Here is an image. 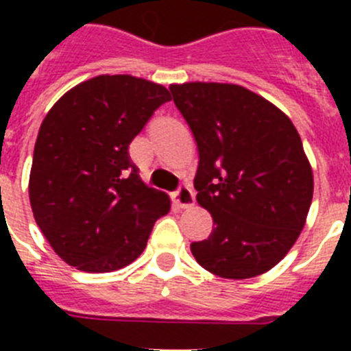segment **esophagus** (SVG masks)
Segmentation results:
<instances>
[{
    "instance_id": "1",
    "label": "esophagus",
    "mask_w": 351,
    "mask_h": 351,
    "mask_svg": "<svg viewBox=\"0 0 351 351\" xmlns=\"http://www.w3.org/2000/svg\"><path fill=\"white\" fill-rule=\"evenodd\" d=\"M173 202L178 204L182 209H188L195 204V193L191 191V188L188 186H181L176 193H173Z\"/></svg>"
}]
</instances>
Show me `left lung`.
Instances as JSON below:
<instances>
[{
	"mask_svg": "<svg viewBox=\"0 0 351 351\" xmlns=\"http://www.w3.org/2000/svg\"><path fill=\"white\" fill-rule=\"evenodd\" d=\"M193 133L198 206L213 216L195 260L225 280H247L287 256L306 225L313 169L290 117L263 96L225 82L170 84Z\"/></svg>",
	"mask_w": 351,
	"mask_h": 351,
	"instance_id": "1",
	"label": "left lung"
}]
</instances>
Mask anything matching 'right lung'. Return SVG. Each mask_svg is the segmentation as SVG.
Wrapping results in <instances>:
<instances>
[{
    "label": "right lung",
    "instance_id": "1",
    "mask_svg": "<svg viewBox=\"0 0 351 351\" xmlns=\"http://www.w3.org/2000/svg\"><path fill=\"white\" fill-rule=\"evenodd\" d=\"M165 86L133 75L77 84L42 121L29 204L54 253L84 272H112L142 255L170 198L149 188L128 145L161 104Z\"/></svg>",
    "mask_w": 351,
    "mask_h": 351
}]
</instances>
